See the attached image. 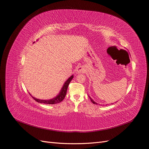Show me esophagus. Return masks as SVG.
I'll return each mask as SVG.
<instances>
[{
  "label": "esophagus",
  "instance_id": "obj_1",
  "mask_svg": "<svg viewBox=\"0 0 149 149\" xmlns=\"http://www.w3.org/2000/svg\"><path fill=\"white\" fill-rule=\"evenodd\" d=\"M76 72L77 74H81L84 72V69L82 66H79L76 69Z\"/></svg>",
  "mask_w": 149,
  "mask_h": 149
}]
</instances>
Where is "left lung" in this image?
<instances>
[{
  "label": "left lung",
  "instance_id": "1",
  "mask_svg": "<svg viewBox=\"0 0 149 149\" xmlns=\"http://www.w3.org/2000/svg\"><path fill=\"white\" fill-rule=\"evenodd\" d=\"M89 98H90V99H91V101H92V103H93L94 104H97V103H96L95 101H93V100H92V98H91L90 97H89Z\"/></svg>",
  "mask_w": 149,
  "mask_h": 149
}]
</instances>
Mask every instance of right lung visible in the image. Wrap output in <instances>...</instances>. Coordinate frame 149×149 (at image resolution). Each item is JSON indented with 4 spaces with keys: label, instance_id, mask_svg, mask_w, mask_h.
I'll use <instances>...</instances> for the list:
<instances>
[{
    "label": "right lung",
    "instance_id": "1",
    "mask_svg": "<svg viewBox=\"0 0 149 149\" xmlns=\"http://www.w3.org/2000/svg\"><path fill=\"white\" fill-rule=\"evenodd\" d=\"M34 43H35V42H34ZM73 78H74V75H72L70 76L69 79L65 81V83H64L63 86V87L61 88V89L60 90V92H59L58 94L56 97H54L50 100L37 99L33 96H32V97L35 100V101H37V102L40 103H43V104H55L59 103L61 102V101L63 100V99L65 98L66 94V92H67L68 86H69L70 81L72 80Z\"/></svg>",
    "mask_w": 149,
    "mask_h": 149
}]
</instances>
